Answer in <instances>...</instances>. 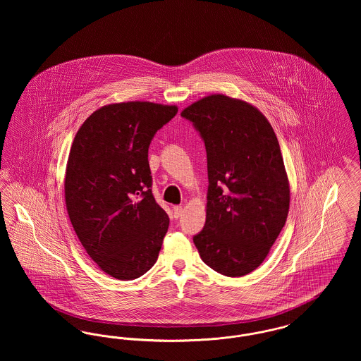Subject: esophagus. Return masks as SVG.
<instances>
[{
	"instance_id": "34e87169",
	"label": "esophagus",
	"mask_w": 361,
	"mask_h": 361,
	"mask_svg": "<svg viewBox=\"0 0 361 361\" xmlns=\"http://www.w3.org/2000/svg\"><path fill=\"white\" fill-rule=\"evenodd\" d=\"M173 212H174V218H180V216H183V207L181 206H174L173 207Z\"/></svg>"
}]
</instances>
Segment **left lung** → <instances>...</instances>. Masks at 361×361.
<instances>
[{
	"mask_svg": "<svg viewBox=\"0 0 361 361\" xmlns=\"http://www.w3.org/2000/svg\"><path fill=\"white\" fill-rule=\"evenodd\" d=\"M204 140L206 224L193 237L202 259L221 275L257 269L284 227L290 181L275 131L255 105L222 93L183 109Z\"/></svg>",
	"mask_w": 361,
	"mask_h": 361,
	"instance_id": "1",
	"label": "left lung"
}]
</instances>
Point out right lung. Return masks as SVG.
Wrapping results in <instances>:
<instances>
[{"label": "right lung", "instance_id": "add662e5", "mask_svg": "<svg viewBox=\"0 0 361 361\" xmlns=\"http://www.w3.org/2000/svg\"><path fill=\"white\" fill-rule=\"evenodd\" d=\"M177 105L124 102L78 128L65 173V203L86 253L106 275L134 280L157 261L169 227L152 193L147 152Z\"/></svg>", "mask_w": 361, "mask_h": 361}]
</instances>
